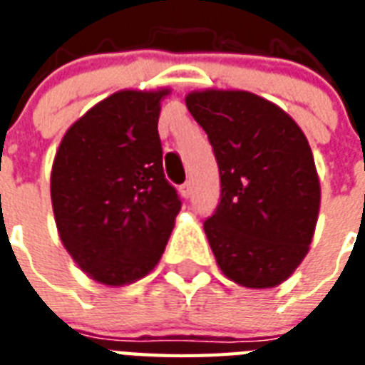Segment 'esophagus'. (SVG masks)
<instances>
[{
    "label": "esophagus",
    "mask_w": 365,
    "mask_h": 365,
    "mask_svg": "<svg viewBox=\"0 0 365 365\" xmlns=\"http://www.w3.org/2000/svg\"><path fill=\"white\" fill-rule=\"evenodd\" d=\"M180 193H182L183 199H189V197H191V183H182V185H180Z\"/></svg>",
    "instance_id": "34e87169"
}]
</instances>
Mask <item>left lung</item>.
<instances>
[{
  "instance_id": "left-lung-1",
  "label": "left lung",
  "mask_w": 365,
  "mask_h": 365,
  "mask_svg": "<svg viewBox=\"0 0 365 365\" xmlns=\"http://www.w3.org/2000/svg\"><path fill=\"white\" fill-rule=\"evenodd\" d=\"M208 134L220 170V202L205 233L225 277L272 288L309 252L320 183L305 134L269 100L244 91H202L185 98Z\"/></svg>"
}]
</instances>
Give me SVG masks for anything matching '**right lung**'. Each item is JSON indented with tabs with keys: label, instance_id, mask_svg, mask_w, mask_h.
<instances>
[{
	"label": "right lung",
	"instance_id": "right-lung-1",
	"mask_svg": "<svg viewBox=\"0 0 365 365\" xmlns=\"http://www.w3.org/2000/svg\"><path fill=\"white\" fill-rule=\"evenodd\" d=\"M168 91H121L70 126L51 174L60 240L88 277L123 286L165 252L182 208L165 178L159 123Z\"/></svg>",
	"mask_w": 365,
	"mask_h": 365
}]
</instances>
